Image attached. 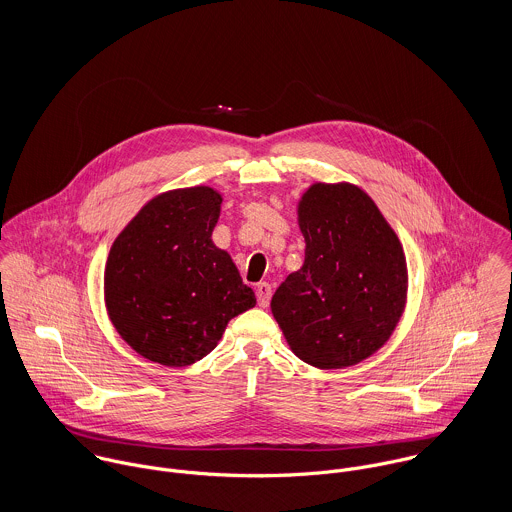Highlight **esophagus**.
I'll list each match as a JSON object with an SVG mask.
<instances>
[{"mask_svg":"<svg viewBox=\"0 0 512 512\" xmlns=\"http://www.w3.org/2000/svg\"><path fill=\"white\" fill-rule=\"evenodd\" d=\"M256 297H258V305L260 307H268L270 305V297H272V286L268 282H262L256 286Z\"/></svg>","mask_w":512,"mask_h":512,"instance_id":"1","label":"esophagus"}]
</instances>
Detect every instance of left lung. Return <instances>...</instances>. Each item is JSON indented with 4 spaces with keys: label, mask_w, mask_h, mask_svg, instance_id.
Instances as JSON below:
<instances>
[{
    "label": "left lung",
    "mask_w": 512,
    "mask_h": 512,
    "mask_svg": "<svg viewBox=\"0 0 512 512\" xmlns=\"http://www.w3.org/2000/svg\"><path fill=\"white\" fill-rule=\"evenodd\" d=\"M303 266L272 297L295 357L345 368L394 333L408 293L404 248L376 203L353 183H313L297 203Z\"/></svg>",
    "instance_id": "obj_1"
}]
</instances>
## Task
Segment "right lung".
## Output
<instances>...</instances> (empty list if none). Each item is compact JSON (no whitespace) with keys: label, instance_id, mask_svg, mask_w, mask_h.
<instances>
[{"label":"right lung","instance_id":"1","mask_svg":"<svg viewBox=\"0 0 512 512\" xmlns=\"http://www.w3.org/2000/svg\"><path fill=\"white\" fill-rule=\"evenodd\" d=\"M219 191L161 193L114 240L104 270L106 311L147 361L189 366L207 357L228 321L256 305L230 254L213 242Z\"/></svg>","mask_w":512,"mask_h":512}]
</instances>
